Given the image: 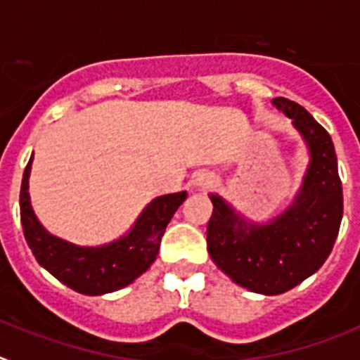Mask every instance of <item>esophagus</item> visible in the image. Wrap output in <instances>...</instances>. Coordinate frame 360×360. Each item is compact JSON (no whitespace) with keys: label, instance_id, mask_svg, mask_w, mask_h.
<instances>
[{"label":"esophagus","instance_id":"1","mask_svg":"<svg viewBox=\"0 0 360 360\" xmlns=\"http://www.w3.org/2000/svg\"><path fill=\"white\" fill-rule=\"evenodd\" d=\"M214 183H215V177L212 172L202 170V172H198V174L193 176V186H195V188H201V190L210 188Z\"/></svg>","mask_w":360,"mask_h":360}]
</instances>
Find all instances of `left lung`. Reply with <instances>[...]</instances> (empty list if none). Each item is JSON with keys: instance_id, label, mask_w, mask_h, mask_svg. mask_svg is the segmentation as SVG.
I'll return each instance as SVG.
<instances>
[{"instance_id": "8db88e82", "label": "left lung", "mask_w": 360, "mask_h": 360, "mask_svg": "<svg viewBox=\"0 0 360 360\" xmlns=\"http://www.w3.org/2000/svg\"><path fill=\"white\" fill-rule=\"evenodd\" d=\"M310 150V165L295 201L270 223H246L223 198L210 193L206 243L212 261L243 288L279 295L323 266L339 233L342 184L330 134L295 101L275 98Z\"/></svg>"}]
</instances>
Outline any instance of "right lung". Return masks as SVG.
Masks as SVG:
<instances>
[{"instance_id":"obj_1","label":"right lung","mask_w":360,"mask_h":360,"mask_svg":"<svg viewBox=\"0 0 360 360\" xmlns=\"http://www.w3.org/2000/svg\"><path fill=\"white\" fill-rule=\"evenodd\" d=\"M29 165L23 172L20 212L27 245L36 261L74 292L103 295L121 290L145 274L159 254L161 237L188 193L177 192L155 198L121 239L103 246H77L52 236L37 221L29 195Z\"/></svg>"}]
</instances>
